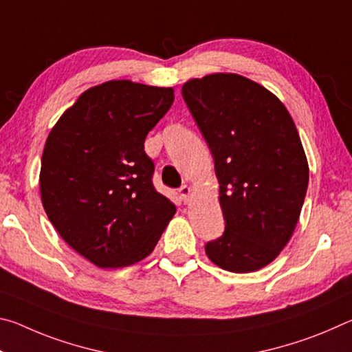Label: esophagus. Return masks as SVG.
Listing matches in <instances>:
<instances>
[{
  "instance_id": "obj_1",
  "label": "esophagus",
  "mask_w": 352,
  "mask_h": 352,
  "mask_svg": "<svg viewBox=\"0 0 352 352\" xmlns=\"http://www.w3.org/2000/svg\"><path fill=\"white\" fill-rule=\"evenodd\" d=\"M190 195H192V189H190L189 186H186V184L180 188V197H182V200L184 201V204H188L189 199H190Z\"/></svg>"
}]
</instances>
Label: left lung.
<instances>
[{"instance_id": "left-lung-1", "label": "left lung", "mask_w": 352, "mask_h": 352, "mask_svg": "<svg viewBox=\"0 0 352 352\" xmlns=\"http://www.w3.org/2000/svg\"><path fill=\"white\" fill-rule=\"evenodd\" d=\"M182 94L220 184L225 231L205 252L223 270H259L287 245L305 204L309 166L294 119L275 94L239 74L190 79Z\"/></svg>"}]
</instances>
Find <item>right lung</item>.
Instances as JSON below:
<instances>
[{"label": "right lung", "mask_w": 352, "mask_h": 352, "mask_svg": "<svg viewBox=\"0 0 352 352\" xmlns=\"http://www.w3.org/2000/svg\"><path fill=\"white\" fill-rule=\"evenodd\" d=\"M172 88L110 80L82 93L52 127L41 157L47 219L100 269L147 258L175 205L157 192L147 133L174 102Z\"/></svg>", "instance_id": "add662e5"}]
</instances>
